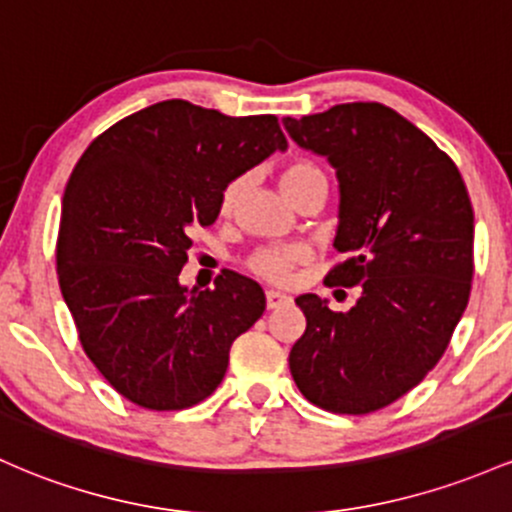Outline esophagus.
<instances>
[{"label": "esophagus", "mask_w": 512, "mask_h": 512, "mask_svg": "<svg viewBox=\"0 0 512 512\" xmlns=\"http://www.w3.org/2000/svg\"><path fill=\"white\" fill-rule=\"evenodd\" d=\"M265 299H267V308H279V306H284V303L291 301L289 296L282 294V291H274V289L267 291Z\"/></svg>", "instance_id": "34e87169"}]
</instances>
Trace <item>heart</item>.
<instances>
[{
  "mask_svg": "<svg viewBox=\"0 0 512 512\" xmlns=\"http://www.w3.org/2000/svg\"><path fill=\"white\" fill-rule=\"evenodd\" d=\"M325 177V172L320 170L318 165H313L311 160H294L284 167L282 174H279V182H282L284 192L289 199H294V194L299 192L301 187H306L311 179ZM245 179L235 177L226 184V189L221 192V213H233L235 206H238L240 194H243ZM303 260V250L299 247H262L255 255L250 257V269L257 274V277L267 279V282H286L299 262Z\"/></svg>",
  "mask_w": 512,
  "mask_h": 512,
  "instance_id": "b5f03b06",
  "label": "heart"
}]
</instances>
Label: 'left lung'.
Here are the masks:
<instances>
[{"mask_svg": "<svg viewBox=\"0 0 512 512\" xmlns=\"http://www.w3.org/2000/svg\"><path fill=\"white\" fill-rule=\"evenodd\" d=\"M296 145L328 157L340 182L328 286H359L347 313L301 294L306 330L289 352L303 396L364 415L406 396L445 355L469 303L474 211L452 157L376 101L284 119Z\"/></svg>", "mask_w": 512, "mask_h": 512, "instance_id": "obj_1", "label": "left lung"}]
</instances>
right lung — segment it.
Masks as SVG:
<instances>
[{"instance_id": "obj_1", "label": "right lung", "mask_w": 512, "mask_h": 512, "mask_svg": "<svg viewBox=\"0 0 512 512\" xmlns=\"http://www.w3.org/2000/svg\"><path fill=\"white\" fill-rule=\"evenodd\" d=\"M286 150L277 116H226L167 99L89 143L70 174L58 282L80 342L123 398L182 411L209 398L230 345L265 313L238 272L216 289L179 284L192 228L211 226L230 179Z\"/></svg>"}]
</instances>
